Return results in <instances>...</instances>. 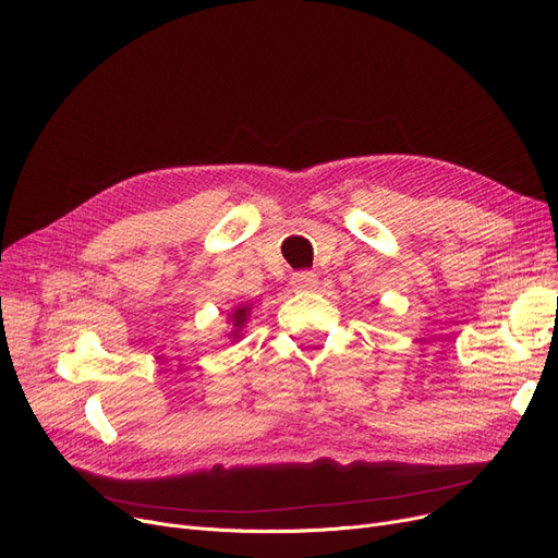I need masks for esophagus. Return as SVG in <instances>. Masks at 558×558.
<instances>
[{"instance_id":"1","label":"esophagus","mask_w":558,"mask_h":558,"mask_svg":"<svg viewBox=\"0 0 558 558\" xmlns=\"http://www.w3.org/2000/svg\"><path fill=\"white\" fill-rule=\"evenodd\" d=\"M317 282H319V278L312 271H296L292 276V284H294V289H299V292H310V289L317 287Z\"/></svg>"}]
</instances>
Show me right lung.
I'll list each match as a JSON object with an SVG mask.
<instances>
[{"label": "right lung", "mask_w": 558, "mask_h": 558, "mask_svg": "<svg viewBox=\"0 0 558 558\" xmlns=\"http://www.w3.org/2000/svg\"><path fill=\"white\" fill-rule=\"evenodd\" d=\"M248 312H251V307H248V305H244V307H236V310H234V314H232V326H234L232 335H234V337L239 335L241 326H244V324H246V317H248Z\"/></svg>", "instance_id": "1"}]
</instances>
